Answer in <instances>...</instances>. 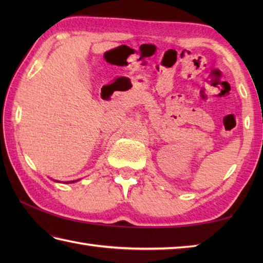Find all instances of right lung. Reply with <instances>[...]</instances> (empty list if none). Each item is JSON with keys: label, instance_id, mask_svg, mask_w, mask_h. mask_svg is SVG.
Instances as JSON below:
<instances>
[{"label": "right lung", "instance_id": "obj_1", "mask_svg": "<svg viewBox=\"0 0 263 263\" xmlns=\"http://www.w3.org/2000/svg\"><path fill=\"white\" fill-rule=\"evenodd\" d=\"M74 182H77V181H70V182H66V183H74Z\"/></svg>", "mask_w": 263, "mask_h": 263}]
</instances>
